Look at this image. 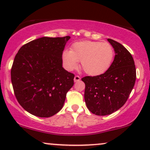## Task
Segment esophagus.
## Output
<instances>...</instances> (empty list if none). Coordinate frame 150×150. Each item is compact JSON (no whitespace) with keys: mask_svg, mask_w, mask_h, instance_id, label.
I'll list each match as a JSON object with an SVG mask.
<instances>
[{"mask_svg":"<svg viewBox=\"0 0 150 150\" xmlns=\"http://www.w3.org/2000/svg\"><path fill=\"white\" fill-rule=\"evenodd\" d=\"M74 80V82H78V81L81 80V77L79 76H75Z\"/></svg>","mask_w":150,"mask_h":150,"instance_id":"34e87169","label":"esophagus"}]
</instances>
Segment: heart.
I'll return each mask as SVG.
<instances>
[{
  "instance_id": "b5f03b06",
  "label": "heart",
  "mask_w": 150,
  "mask_h": 150,
  "mask_svg": "<svg viewBox=\"0 0 150 150\" xmlns=\"http://www.w3.org/2000/svg\"><path fill=\"white\" fill-rule=\"evenodd\" d=\"M114 56L115 51L110 44L86 40L75 42L71 46L70 51H64L62 60L68 71L76 69L78 62H81V69L87 74L97 76L110 69Z\"/></svg>"
}]
</instances>
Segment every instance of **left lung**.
<instances>
[{
  "instance_id": "obj_1",
  "label": "left lung",
  "mask_w": 150,
  "mask_h": 150,
  "mask_svg": "<svg viewBox=\"0 0 150 150\" xmlns=\"http://www.w3.org/2000/svg\"><path fill=\"white\" fill-rule=\"evenodd\" d=\"M115 55L106 73L81 79L86 84L84 98L89 110L97 115L115 112L126 103L136 79V66L132 54L119 42L108 39Z\"/></svg>"
}]
</instances>
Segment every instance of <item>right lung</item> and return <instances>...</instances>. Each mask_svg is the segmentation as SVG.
Here are the masks:
<instances>
[{
    "mask_svg": "<svg viewBox=\"0 0 150 150\" xmlns=\"http://www.w3.org/2000/svg\"><path fill=\"white\" fill-rule=\"evenodd\" d=\"M69 36L43 38L24 44L11 69L14 95L26 111L49 117L60 111L74 85V74L62 67V54Z\"/></svg>",
    "mask_w": 150,
    "mask_h": 150,
    "instance_id": "1",
    "label": "right lung"
}]
</instances>
